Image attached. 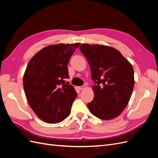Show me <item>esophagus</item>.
<instances>
[{"instance_id":"obj_1","label":"esophagus","mask_w":158,"mask_h":158,"mask_svg":"<svg viewBox=\"0 0 158 158\" xmlns=\"http://www.w3.org/2000/svg\"><path fill=\"white\" fill-rule=\"evenodd\" d=\"M85 88H86V85H83L79 87V89L80 90H83L84 89H85Z\"/></svg>"}]
</instances>
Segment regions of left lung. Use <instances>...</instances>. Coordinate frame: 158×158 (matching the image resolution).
Wrapping results in <instances>:
<instances>
[{"instance_id":"left-lung-1","label":"left lung","mask_w":158,"mask_h":158,"mask_svg":"<svg viewBox=\"0 0 158 158\" xmlns=\"http://www.w3.org/2000/svg\"><path fill=\"white\" fill-rule=\"evenodd\" d=\"M79 48L89 64L95 84L94 99L87 103L89 110L101 119L117 118L127 106L134 87L132 65L111 47L82 44Z\"/></svg>"}]
</instances>
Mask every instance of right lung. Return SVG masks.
I'll list each match as a JSON object with an SVG mask.
<instances>
[{
	"instance_id": "add662e5",
	"label": "right lung",
	"mask_w": 158,
	"mask_h": 158,
	"mask_svg": "<svg viewBox=\"0 0 158 158\" xmlns=\"http://www.w3.org/2000/svg\"><path fill=\"white\" fill-rule=\"evenodd\" d=\"M80 43L48 45L36 53L27 64L23 87L30 107L48 123L61 122L71 114L77 92L65 83L67 64Z\"/></svg>"
}]
</instances>
